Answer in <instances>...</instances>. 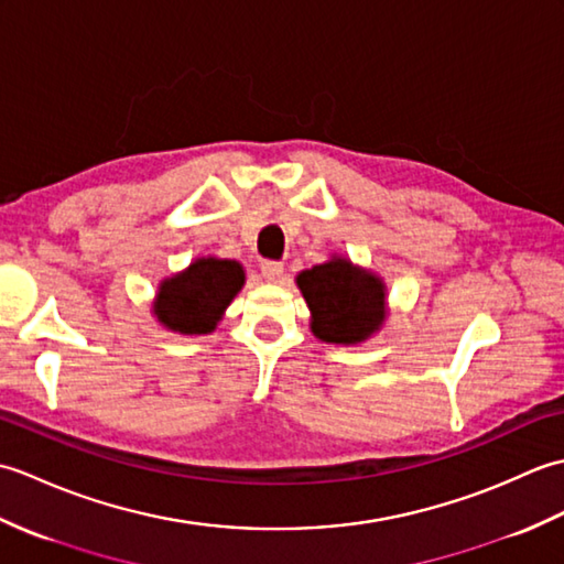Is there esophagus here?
<instances>
[{"label": "esophagus", "instance_id": "34e87169", "mask_svg": "<svg viewBox=\"0 0 564 564\" xmlns=\"http://www.w3.org/2000/svg\"><path fill=\"white\" fill-rule=\"evenodd\" d=\"M261 275H263V279H267V281H271V283L281 281V275H283V263H281V261H273V259L261 261Z\"/></svg>", "mask_w": 564, "mask_h": 564}]
</instances>
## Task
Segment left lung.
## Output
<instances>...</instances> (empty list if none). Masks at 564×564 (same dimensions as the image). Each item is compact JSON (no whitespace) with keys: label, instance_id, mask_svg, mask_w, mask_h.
Masks as SVG:
<instances>
[{"label":"left lung","instance_id":"8db88e82","mask_svg":"<svg viewBox=\"0 0 564 564\" xmlns=\"http://www.w3.org/2000/svg\"><path fill=\"white\" fill-rule=\"evenodd\" d=\"M297 285L313 310V332L322 341H364L386 319L382 283L346 259H332L303 271Z\"/></svg>","mask_w":564,"mask_h":564}]
</instances>
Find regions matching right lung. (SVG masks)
Returning <instances> with one entry per match:
<instances>
[{
	"label": "right lung",
	"mask_w": 564,
	"mask_h": 564,
	"mask_svg": "<svg viewBox=\"0 0 564 564\" xmlns=\"http://www.w3.org/2000/svg\"><path fill=\"white\" fill-rule=\"evenodd\" d=\"M242 283L245 271L237 261L198 259L184 273L162 283L154 313L174 332L208 334Z\"/></svg>",
	"instance_id": "obj_1"
}]
</instances>
